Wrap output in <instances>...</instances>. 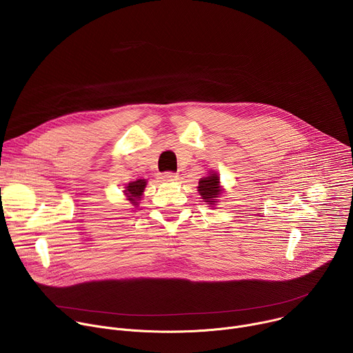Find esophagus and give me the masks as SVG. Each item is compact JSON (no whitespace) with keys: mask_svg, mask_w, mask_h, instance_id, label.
<instances>
[{"mask_svg":"<svg viewBox=\"0 0 353 353\" xmlns=\"http://www.w3.org/2000/svg\"><path fill=\"white\" fill-rule=\"evenodd\" d=\"M161 179H162L163 181H174V180L179 179V176H177L176 173H173V172H166V173L162 174Z\"/></svg>","mask_w":353,"mask_h":353,"instance_id":"34e87169","label":"esophagus"}]
</instances>
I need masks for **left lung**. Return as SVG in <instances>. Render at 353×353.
<instances>
[{"label": "left lung", "mask_w": 353, "mask_h": 353, "mask_svg": "<svg viewBox=\"0 0 353 353\" xmlns=\"http://www.w3.org/2000/svg\"><path fill=\"white\" fill-rule=\"evenodd\" d=\"M198 191L203 199H205V203H208L210 205H215L218 195L222 192L218 174L212 173L204 179H201L198 183Z\"/></svg>", "instance_id": "obj_1"}]
</instances>
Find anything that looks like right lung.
<instances>
[{
  "instance_id": "obj_1",
  "label": "right lung",
  "mask_w": 353,
  "mask_h": 353,
  "mask_svg": "<svg viewBox=\"0 0 353 353\" xmlns=\"http://www.w3.org/2000/svg\"><path fill=\"white\" fill-rule=\"evenodd\" d=\"M146 185V181L145 180H137V181H132V183H128L124 192L127 194L128 196V201H131L132 205H138L139 203V198L143 192V188Z\"/></svg>"
}]
</instances>
